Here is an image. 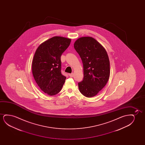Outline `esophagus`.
Here are the masks:
<instances>
[{"label": "esophagus", "instance_id": "obj_1", "mask_svg": "<svg viewBox=\"0 0 145 145\" xmlns=\"http://www.w3.org/2000/svg\"><path fill=\"white\" fill-rule=\"evenodd\" d=\"M69 76L70 77H73L74 76L73 73H72L71 74H69Z\"/></svg>", "mask_w": 145, "mask_h": 145}]
</instances>
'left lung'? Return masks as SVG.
Segmentation results:
<instances>
[{
  "label": "left lung",
  "instance_id": "1",
  "mask_svg": "<svg viewBox=\"0 0 145 145\" xmlns=\"http://www.w3.org/2000/svg\"><path fill=\"white\" fill-rule=\"evenodd\" d=\"M74 47L83 64V80L78 83L80 91L86 97H95L109 79L110 63L107 52L97 40L90 37L79 38Z\"/></svg>",
  "mask_w": 145,
  "mask_h": 145
}]
</instances>
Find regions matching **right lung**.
Returning <instances> with one entry per match:
<instances>
[{
    "instance_id": "add662e5",
    "label": "right lung",
    "mask_w": 145,
    "mask_h": 145,
    "mask_svg": "<svg viewBox=\"0 0 145 145\" xmlns=\"http://www.w3.org/2000/svg\"><path fill=\"white\" fill-rule=\"evenodd\" d=\"M71 40L56 36L42 42L36 50L32 62V73L39 87L48 95L57 94L65 83L66 77L61 72L60 57Z\"/></svg>"
}]
</instances>
